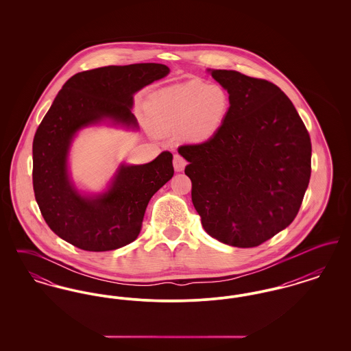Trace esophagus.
Segmentation results:
<instances>
[{"mask_svg":"<svg viewBox=\"0 0 351 351\" xmlns=\"http://www.w3.org/2000/svg\"><path fill=\"white\" fill-rule=\"evenodd\" d=\"M185 166H186V160L184 159L182 155L176 154V155L173 156V168H175V171L180 172V171H183Z\"/></svg>","mask_w":351,"mask_h":351,"instance_id":"1","label":"esophagus"}]
</instances>
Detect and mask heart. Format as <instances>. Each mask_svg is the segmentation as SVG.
<instances>
[{
  "mask_svg": "<svg viewBox=\"0 0 351 351\" xmlns=\"http://www.w3.org/2000/svg\"><path fill=\"white\" fill-rule=\"evenodd\" d=\"M229 108L230 99L223 88L189 82L162 92L158 117L169 128L184 129L191 139L202 141L221 128Z\"/></svg>",
  "mask_w": 351,
  "mask_h": 351,
  "instance_id": "1",
  "label": "heart"
}]
</instances>
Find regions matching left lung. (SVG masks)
<instances>
[{
	"instance_id": "1",
	"label": "left lung",
	"mask_w": 351,
	"mask_h": 351,
	"mask_svg": "<svg viewBox=\"0 0 351 351\" xmlns=\"http://www.w3.org/2000/svg\"><path fill=\"white\" fill-rule=\"evenodd\" d=\"M210 73L229 93V113L208 141L179 147L189 162L184 172L205 232L255 247L298 216L311 179V136L278 85L232 69Z\"/></svg>"
}]
</instances>
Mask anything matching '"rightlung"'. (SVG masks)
<instances>
[{
    "label": "right lung",
    "mask_w": 351,
    "mask_h": 351,
    "mask_svg": "<svg viewBox=\"0 0 351 351\" xmlns=\"http://www.w3.org/2000/svg\"><path fill=\"white\" fill-rule=\"evenodd\" d=\"M156 63L108 66L68 79L34 135L35 200L51 230L85 251L116 250L136 239L147 204L173 176L172 154L142 166H121L110 189L80 196L68 179L67 154L77 130L102 118L136 128L133 95L168 75Z\"/></svg>",
    "instance_id": "right-lung-1"
}]
</instances>
